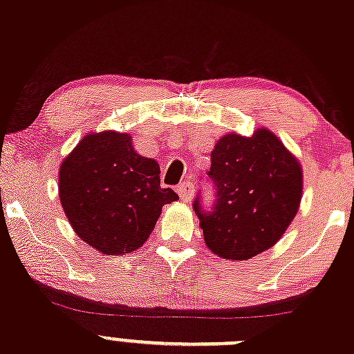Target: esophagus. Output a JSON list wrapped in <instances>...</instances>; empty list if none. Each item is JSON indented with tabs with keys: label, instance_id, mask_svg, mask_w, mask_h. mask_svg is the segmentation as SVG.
<instances>
[{
	"label": "esophagus",
	"instance_id": "esophagus-1",
	"mask_svg": "<svg viewBox=\"0 0 354 354\" xmlns=\"http://www.w3.org/2000/svg\"><path fill=\"white\" fill-rule=\"evenodd\" d=\"M176 192H178V195L181 196V200H183V202H189V200H192L193 192H195V189H193L192 181H183V183L178 185Z\"/></svg>",
	"mask_w": 354,
	"mask_h": 354
}]
</instances>
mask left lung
Listing matches in <instances>:
<instances>
[{"mask_svg": "<svg viewBox=\"0 0 354 354\" xmlns=\"http://www.w3.org/2000/svg\"><path fill=\"white\" fill-rule=\"evenodd\" d=\"M208 178L215 203L203 210L193 202L203 239L224 259L244 261L274 245L288 229L302 200V167L268 129L251 137L232 132L210 154Z\"/></svg>", "mask_w": 354, "mask_h": 354, "instance_id": "8db88e82", "label": "left lung"}]
</instances>
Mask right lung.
<instances>
[{
  "label": "right lung",
  "instance_id": "add662e5",
  "mask_svg": "<svg viewBox=\"0 0 354 354\" xmlns=\"http://www.w3.org/2000/svg\"><path fill=\"white\" fill-rule=\"evenodd\" d=\"M159 173L154 159L133 151L130 133H88L62 161L59 200L84 243L120 256L146 243L162 207L178 200Z\"/></svg>",
  "mask_w": 354,
  "mask_h": 354
}]
</instances>
